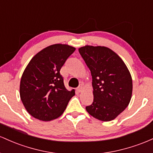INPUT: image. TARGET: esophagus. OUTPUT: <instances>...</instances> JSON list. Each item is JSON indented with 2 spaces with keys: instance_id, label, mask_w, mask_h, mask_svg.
<instances>
[{
  "instance_id": "34e87169",
  "label": "esophagus",
  "mask_w": 153,
  "mask_h": 153,
  "mask_svg": "<svg viewBox=\"0 0 153 153\" xmlns=\"http://www.w3.org/2000/svg\"><path fill=\"white\" fill-rule=\"evenodd\" d=\"M82 90H83V87H82V86L81 85V86H79V87L78 88L76 89V92H78V93H79V92H82Z\"/></svg>"
}]
</instances>
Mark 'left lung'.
I'll return each instance as SVG.
<instances>
[{
    "instance_id": "1",
    "label": "left lung",
    "mask_w": 153,
    "mask_h": 153,
    "mask_svg": "<svg viewBox=\"0 0 153 153\" xmlns=\"http://www.w3.org/2000/svg\"><path fill=\"white\" fill-rule=\"evenodd\" d=\"M79 52L92 77L93 102L86 111L100 121H112L131 100V74L123 60L108 48L85 45L79 48Z\"/></svg>"
}]
</instances>
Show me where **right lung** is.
Returning a JSON list of instances; mask_svg holds the SVG:
<instances>
[{"label": "right lung", "instance_id": "add662e5", "mask_svg": "<svg viewBox=\"0 0 153 153\" xmlns=\"http://www.w3.org/2000/svg\"><path fill=\"white\" fill-rule=\"evenodd\" d=\"M76 48L66 44L46 47L31 59L23 72L19 93L25 109L43 121L61 116L75 90L68 91L60 70Z\"/></svg>", "mask_w": 153, "mask_h": 153}]
</instances>
